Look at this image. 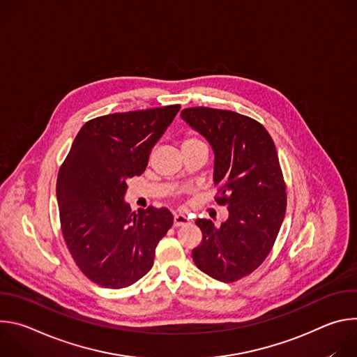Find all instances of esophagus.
<instances>
[{"instance_id":"obj_1","label":"esophagus","mask_w":357,"mask_h":357,"mask_svg":"<svg viewBox=\"0 0 357 357\" xmlns=\"http://www.w3.org/2000/svg\"><path fill=\"white\" fill-rule=\"evenodd\" d=\"M185 225H189V219L185 216V215H175L174 216V226L175 227H181V226H185Z\"/></svg>"}]
</instances>
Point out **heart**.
Returning a JSON list of instances; mask_svg holds the SVG:
<instances>
[{
  "label": "heart",
  "instance_id": "heart-1",
  "mask_svg": "<svg viewBox=\"0 0 357 357\" xmlns=\"http://www.w3.org/2000/svg\"><path fill=\"white\" fill-rule=\"evenodd\" d=\"M193 142H199V139H196V138H193V137H186V138L183 139L182 145H186V144H193Z\"/></svg>",
  "mask_w": 357,
  "mask_h": 357
}]
</instances>
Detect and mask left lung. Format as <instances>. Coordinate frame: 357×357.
<instances>
[{
	"label": "left lung",
	"instance_id": "1",
	"mask_svg": "<svg viewBox=\"0 0 357 357\" xmlns=\"http://www.w3.org/2000/svg\"><path fill=\"white\" fill-rule=\"evenodd\" d=\"M182 119L215 152V200L227 206L220 227L197 219L202 243L192 250L196 267L215 280L234 282L257 270L271 251L287 209L277 149L268 131L247 116L190 107Z\"/></svg>",
	"mask_w": 357,
	"mask_h": 357
}]
</instances>
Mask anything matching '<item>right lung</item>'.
Segmentation results:
<instances>
[{"label": "right lung", "mask_w": 357, "mask_h": 357, "mask_svg": "<svg viewBox=\"0 0 357 357\" xmlns=\"http://www.w3.org/2000/svg\"><path fill=\"white\" fill-rule=\"evenodd\" d=\"M179 109L174 105L87 121L59 169L63 238L80 271L101 287L124 288L144 277L174 223L165 208L131 212L124 195L127 181L145 171L152 146Z\"/></svg>", "instance_id": "right-lung-1"}]
</instances>
